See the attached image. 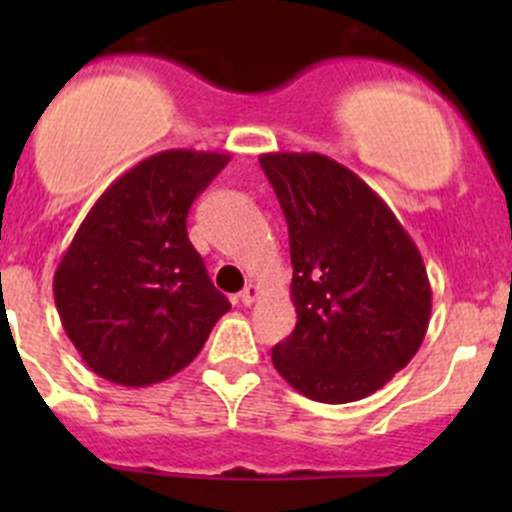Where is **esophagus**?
<instances>
[{
	"label": "esophagus",
	"instance_id": "esophagus-1",
	"mask_svg": "<svg viewBox=\"0 0 512 512\" xmlns=\"http://www.w3.org/2000/svg\"><path fill=\"white\" fill-rule=\"evenodd\" d=\"M257 297H260V287H257V285H247V287L240 292V302L245 304V307H250V304H255Z\"/></svg>",
	"mask_w": 512,
	"mask_h": 512
}]
</instances>
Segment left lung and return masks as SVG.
I'll return each instance as SVG.
<instances>
[{"instance_id":"1","label":"left lung","mask_w":512,"mask_h":512,"mask_svg":"<svg viewBox=\"0 0 512 512\" xmlns=\"http://www.w3.org/2000/svg\"><path fill=\"white\" fill-rule=\"evenodd\" d=\"M289 227L297 327L272 364L299 394L349 404L374 394L421 347L431 285L389 205L322 153H262Z\"/></svg>"}]
</instances>
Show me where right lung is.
Returning <instances> with one entry per match:
<instances>
[{
    "mask_svg": "<svg viewBox=\"0 0 512 512\" xmlns=\"http://www.w3.org/2000/svg\"><path fill=\"white\" fill-rule=\"evenodd\" d=\"M227 153L160 151L103 190L54 272L76 352L101 379L151 386L190 364L230 309L190 245L193 200Z\"/></svg>",
    "mask_w": 512,
    "mask_h": 512,
    "instance_id": "add662e5",
    "label": "right lung"
}]
</instances>
